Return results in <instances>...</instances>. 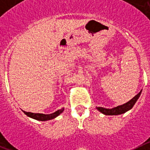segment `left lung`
<instances>
[{
    "label": "left lung",
    "mask_w": 150,
    "mask_h": 150,
    "mask_svg": "<svg viewBox=\"0 0 150 150\" xmlns=\"http://www.w3.org/2000/svg\"><path fill=\"white\" fill-rule=\"evenodd\" d=\"M141 91H142V90L137 95H135L133 98L131 99L129 101H128L125 104H122V105L117 106V107L111 108V109H107V108L100 107H96V108L101 113H103L104 115H107V116H114V115L116 116V115L122 114V113H125L127 111L130 110L134 107V104L137 100V99L139 98V97H140V94H141Z\"/></svg>",
    "instance_id": "obj_1"
}]
</instances>
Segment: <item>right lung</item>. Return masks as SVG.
Masks as SVG:
<instances>
[{
  "mask_svg": "<svg viewBox=\"0 0 150 150\" xmlns=\"http://www.w3.org/2000/svg\"><path fill=\"white\" fill-rule=\"evenodd\" d=\"M64 108L59 110L55 111V112H52L51 114H43V113H34V112H25L23 111V112L25 115H27L28 117L32 118L34 120H38V121H47V120H53L55 118L62 113L64 111Z\"/></svg>",
  "mask_w": 150,
  "mask_h": 150,
  "instance_id": "add662e5",
  "label": "right lung"
}]
</instances>
